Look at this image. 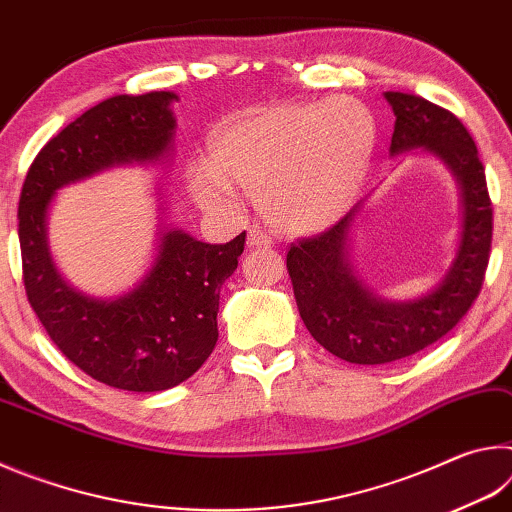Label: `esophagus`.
I'll return each mask as SVG.
<instances>
[{"instance_id":"obj_1","label":"esophagus","mask_w":512,"mask_h":512,"mask_svg":"<svg viewBox=\"0 0 512 512\" xmlns=\"http://www.w3.org/2000/svg\"><path fill=\"white\" fill-rule=\"evenodd\" d=\"M271 244H273V239L268 237L262 228H257L255 225V228L248 230V246L250 248H268Z\"/></svg>"}]
</instances>
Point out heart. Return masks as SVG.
<instances>
[{"label": "heart", "instance_id": "b5f03b06", "mask_svg": "<svg viewBox=\"0 0 512 512\" xmlns=\"http://www.w3.org/2000/svg\"><path fill=\"white\" fill-rule=\"evenodd\" d=\"M375 146L370 110L352 97L248 110L216 128L212 167L192 171L203 205H223L237 183L259 198L268 221L311 232L339 221L361 192Z\"/></svg>", "mask_w": 512, "mask_h": 512}]
</instances>
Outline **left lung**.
Listing matches in <instances>:
<instances>
[{"mask_svg":"<svg viewBox=\"0 0 512 512\" xmlns=\"http://www.w3.org/2000/svg\"><path fill=\"white\" fill-rule=\"evenodd\" d=\"M395 112L391 153L427 149L443 158L463 187V241L454 266L429 296L413 302L375 298L354 280L345 239L359 207L318 235L300 237L287 253V271L300 316L327 352L377 366L411 357L443 339L479 298L492 244V201L472 135L454 112L415 94L386 92Z\"/></svg>","mask_w":512,"mask_h":512,"instance_id":"8db88e82","label":"left lung"}]
</instances>
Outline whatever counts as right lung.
<instances>
[{"instance_id": "right-lung-1", "label": "right lung", "mask_w": 512, "mask_h": 512, "mask_svg": "<svg viewBox=\"0 0 512 512\" xmlns=\"http://www.w3.org/2000/svg\"><path fill=\"white\" fill-rule=\"evenodd\" d=\"M173 99L171 92L117 94L85 110L42 146L17 207L24 291L42 327L76 368L121 391H167L207 361L219 339L221 284L235 273L246 230L228 244L169 230L140 287L117 300H92L69 289L51 264L47 207L58 187L167 153Z\"/></svg>"}]
</instances>
